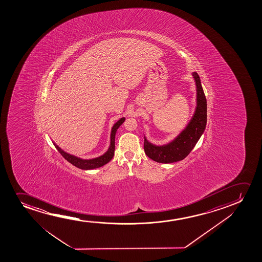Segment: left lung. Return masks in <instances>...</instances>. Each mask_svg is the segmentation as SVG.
Wrapping results in <instances>:
<instances>
[{
  "instance_id": "obj_1",
  "label": "left lung",
  "mask_w": 262,
  "mask_h": 262,
  "mask_svg": "<svg viewBox=\"0 0 262 262\" xmlns=\"http://www.w3.org/2000/svg\"><path fill=\"white\" fill-rule=\"evenodd\" d=\"M196 85V107L186 127L173 139L164 145H155L144 137V150L152 160L170 164L181 161L190 154L204 133L207 124V99L201 86L200 76L192 73Z\"/></svg>"
}]
</instances>
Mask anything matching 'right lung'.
I'll return each instance as SVG.
<instances>
[{
	"instance_id": "add662e5",
	"label": "right lung",
	"mask_w": 262,
	"mask_h": 262,
	"mask_svg": "<svg viewBox=\"0 0 262 262\" xmlns=\"http://www.w3.org/2000/svg\"><path fill=\"white\" fill-rule=\"evenodd\" d=\"M124 121H125V117H122V118L119 119L118 121L113 125L111 129V135H110V145H109L107 151L104 154L99 156V157H97V158L84 159V158L76 157L74 155L70 154L68 152L61 149V147H59L57 144L54 142V140H52V141L54 143V147H56V149L59 151V153L67 161L70 162L72 165H74L76 167L82 169V170H92V169L99 168L101 166L106 165L108 162L111 161L112 158L114 157V155H115V134H116L117 129L120 126L122 125Z\"/></svg>"
}]
</instances>
